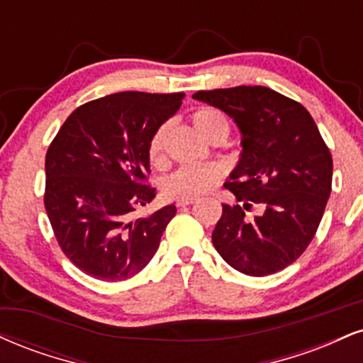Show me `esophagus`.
<instances>
[{
  "instance_id": "esophagus-1",
  "label": "esophagus",
  "mask_w": 363,
  "mask_h": 363,
  "mask_svg": "<svg viewBox=\"0 0 363 363\" xmlns=\"http://www.w3.org/2000/svg\"><path fill=\"white\" fill-rule=\"evenodd\" d=\"M193 203H196V199H179L177 201V206H189V204H193Z\"/></svg>"
}]
</instances>
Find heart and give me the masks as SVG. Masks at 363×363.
<instances>
[{
	"mask_svg": "<svg viewBox=\"0 0 363 363\" xmlns=\"http://www.w3.org/2000/svg\"><path fill=\"white\" fill-rule=\"evenodd\" d=\"M194 130L204 140H211L216 135L228 137L230 125L226 116L215 108H199L191 116ZM169 125L164 123L155 130L148 143V159L152 164L164 162L165 140H167ZM221 172L215 165H182L176 172L165 177L164 193L174 199H196L204 196L220 182Z\"/></svg>",
	"mask_w": 363,
	"mask_h": 363,
	"instance_id": "b5f03b06",
	"label": "heart"
}]
</instances>
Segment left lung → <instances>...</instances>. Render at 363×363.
Masks as SVG:
<instances>
[{"mask_svg":"<svg viewBox=\"0 0 363 363\" xmlns=\"http://www.w3.org/2000/svg\"><path fill=\"white\" fill-rule=\"evenodd\" d=\"M194 99L226 113L242 135L226 189L242 206L223 204L213 245L238 272L264 277L306 250L331 193L333 160L303 104L264 86L198 91ZM262 213L247 218L245 209Z\"/></svg>","mask_w":363,"mask_h":363,"instance_id":"8db88e82","label":"left lung"}]
</instances>
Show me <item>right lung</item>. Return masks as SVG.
Here are the masks:
<instances>
[{
  "mask_svg": "<svg viewBox=\"0 0 363 363\" xmlns=\"http://www.w3.org/2000/svg\"><path fill=\"white\" fill-rule=\"evenodd\" d=\"M182 99L184 93L104 96L74 110L50 143L43 203L65 257L87 276L125 281L155 255L177 209L133 211L155 198L145 184L148 143Z\"/></svg>",
  "mask_w": 363,
  "mask_h": 363,
  "instance_id": "1",
  "label": "right lung"
}]
</instances>
